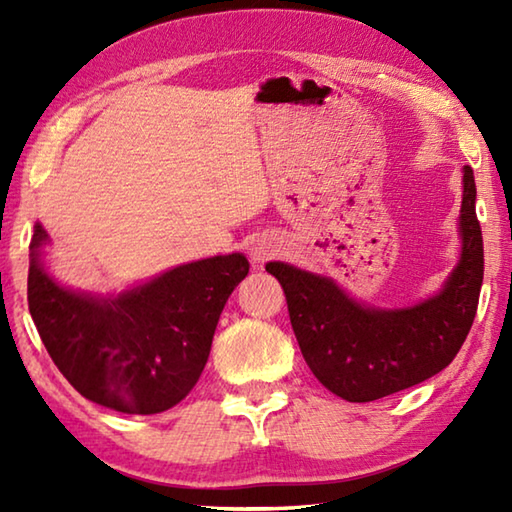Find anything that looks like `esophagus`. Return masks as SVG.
<instances>
[{
    "mask_svg": "<svg viewBox=\"0 0 512 512\" xmlns=\"http://www.w3.org/2000/svg\"><path fill=\"white\" fill-rule=\"evenodd\" d=\"M268 257H271V248H268V246H255L253 248V259H255V262H264V259H268Z\"/></svg>",
    "mask_w": 512,
    "mask_h": 512,
    "instance_id": "1",
    "label": "esophagus"
}]
</instances>
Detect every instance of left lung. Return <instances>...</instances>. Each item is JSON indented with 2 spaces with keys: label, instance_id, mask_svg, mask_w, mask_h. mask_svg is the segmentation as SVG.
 Returning a JSON list of instances; mask_svg holds the SVG:
<instances>
[{
  "label": "left lung",
  "instance_id": "8db88e82",
  "mask_svg": "<svg viewBox=\"0 0 512 512\" xmlns=\"http://www.w3.org/2000/svg\"><path fill=\"white\" fill-rule=\"evenodd\" d=\"M472 167L463 169L461 259L438 296L404 309L354 302L323 275L268 262L287 296L302 357L327 391L372 402L447 368L470 334L483 282V237Z\"/></svg>",
  "mask_w": 512,
  "mask_h": 512
}]
</instances>
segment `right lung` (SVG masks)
Listing matches in <instances>:
<instances>
[{
	"instance_id": "obj_1",
	"label": "right lung",
	"mask_w": 512,
	"mask_h": 512,
	"mask_svg": "<svg viewBox=\"0 0 512 512\" xmlns=\"http://www.w3.org/2000/svg\"><path fill=\"white\" fill-rule=\"evenodd\" d=\"M31 237L29 311L49 357L85 400L119 413H162L185 400L210 357L230 293L248 275L241 253L183 264L119 296L60 287Z\"/></svg>"
}]
</instances>
